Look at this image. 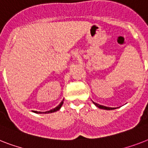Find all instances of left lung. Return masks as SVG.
I'll list each match as a JSON object with an SVG mask.
<instances>
[{"label":"left lung","mask_w":148,"mask_h":148,"mask_svg":"<svg viewBox=\"0 0 148 148\" xmlns=\"http://www.w3.org/2000/svg\"><path fill=\"white\" fill-rule=\"evenodd\" d=\"M93 103H95L97 108H101V109H103V110H114V109H115L114 108H109V107H105V106L100 105V104H98V103H95V102H93Z\"/></svg>","instance_id":"8db88e82"}]
</instances>
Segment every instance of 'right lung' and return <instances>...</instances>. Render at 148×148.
<instances>
[{
  "label": "right lung",
  "mask_w": 148,
  "mask_h": 148,
  "mask_svg": "<svg viewBox=\"0 0 148 148\" xmlns=\"http://www.w3.org/2000/svg\"><path fill=\"white\" fill-rule=\"evenodd\" d=\"M63 103H64V102H63V101H61L59 105L57 106V107H56L55 108H53V109H51V110H48V111H45V112H40V111H35V110H34L33 112L36 113V114H49V113L55 112V111H58V110H60V108H61V106H62Z\"/></svg>",
  "instance_id": "right-lung-1"
}]
</instances>
